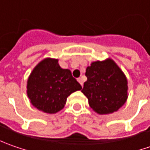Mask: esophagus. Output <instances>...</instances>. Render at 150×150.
I'll use <instances>...</instances> for the list:
<instances>
[{
  "mask_svg": "<svg viewBox=\"0 0 150 150\" xmlns=\"http://www.w3.org/2000/svg\"><path fill=\"white\" fill-rule=\"evenodd\" d=\"M78 83L81 84V86L83 87V79H82V78H78Z\"/></svg>",
  "mask_w": 150,
  "mask_h": 150,
  "instance_id": "obj_1",
  "label": "esophagus"
}]
</instances>
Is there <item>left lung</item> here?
Returning a JSON list of instances; mask_svg holds the SVG:
<instances>
[{
    "label": "left lung",
    "mask_w": 150,
    "mask_h": 150,
    "mask_svg": "<svg viewBox=\"0 0 150 150\" xmlns=\"http://www.w3.org/2000/svg\"><path fill=\"white\" fill-rule=\"evenodd\" d=\"M85 74L88 80L84 83L82 92L96 112L112 113L125 103L128 82L112 59L93 62L87 67Z\"/></svg>",
    "instance_id": "1"
}]
</instances>
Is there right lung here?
I'll list each match as a JSON object with an SVG mask.
<instances>
[{"label":"right lung","instance_id":"right-lung-1","mask_svg":"<svg viewBox=\"0 0 150 150\" xmlns=\"http://www.w3.org/2000/svg\"><path fill=\"white\" fill-rule=\"evenodd\" d=\"M82 89L68 69H62L57 59L46 58L31 73L27 95L33 106L47 113H55L65 106L67 98Z\"/></svg>","mask_w":150,"mask_h":150}]
</instances>
